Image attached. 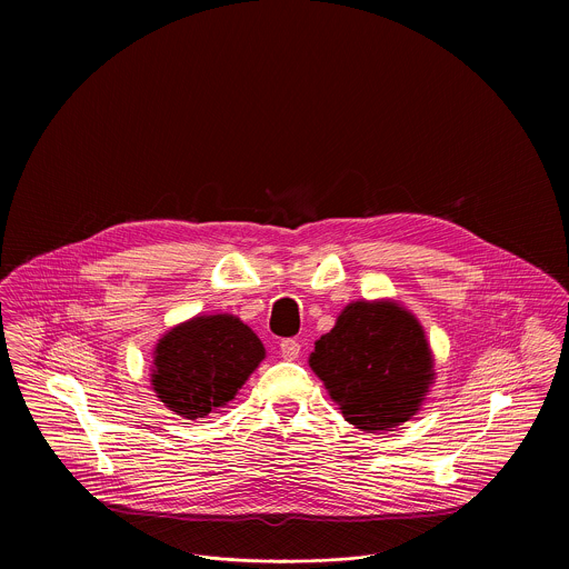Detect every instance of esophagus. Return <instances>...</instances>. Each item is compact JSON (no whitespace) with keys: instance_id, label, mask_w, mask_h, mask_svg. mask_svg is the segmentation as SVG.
<instances>
[{"instance_id":"1","label":"esophagus","mask_w":569,"mask_h":569,"mask_svg":"<svg viewBox=\"0 0 569 569\" xmlns=\"http://www.w3.org/2000/svg\"><path fill=\"white\" fill-rule=\"evenodd\" d=\"M280 355H282V359H287V361L298 359V357H300V343H298L296 339H284V341L280 343Z\"/></svg>"}]
</instances>
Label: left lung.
<instances>
[{
	"mask_svg": "<svg viewBox=\"0 0 569 569\" xmlns=\"http://www.w3.org/2000/svg\"><path fill=\"white\" fill-rule=\"evenodd\" d=\"M311 370L343 418L361 431H392L420 411L436 381L425 328L399 300H357L316 341Z\"/></svg>",
	"mask_w": 569,
	"mask_h": 569,
	"instance_id": "left-lung-1",
	"label": "left lung"
}]
</instances>
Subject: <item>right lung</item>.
Returning <instances> with one entry per match:
<instances>
[{
  "label": "right lung",
  "instance_id": "1",
  "mask_svg": "<svg viewBox=\"0 0 569 569\" xmlns=\"http://www.w3.org/2000/svg\"><path fill=\"white\" fill-rule=\"evenodd\" d=\"M262 359V341L241 318L194 316L158 339L151 386L170 411L197 420L228 406Z\"/></svg>",
  "mask_w": 569,
  "mask_h": 569
}]
</instances>
